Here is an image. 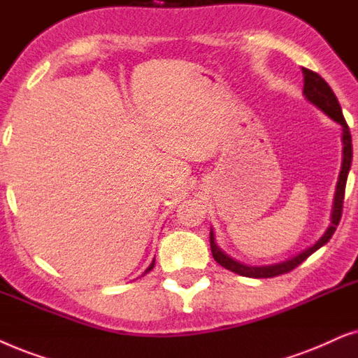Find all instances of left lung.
Wrapping results in <instances>:
<instances>
[{"mask_svg": "<svg viewBox=\"0 0 358 358\" xmlns=\"http://www.w3.org/2000/svg\"><path fill=\"white\" fill-rule=\"evenodd\" d=\"M303 76H304L303 94L308 98V101H311L314 106H317L322 113H326L329 117L334 119L336 122H339L342 126V144H344V149H342V166H341L339 180H337L334 203H332L331 224H329L326 232H324L322 237L316 242V244L308 247L306 250H303L301 254L292 257V259L280 262V264H273V265H245L242 264V262L231 259V257L224 254V252L217 247L216 239H214V232L211 229V232H209V242H211V252H213L214 260H216L221 266H224V268L234 271L237 275L249 276V278H273V276L288 273V271L296 268L299 264H303V262L306 260L309 255L314 254L317 249H321L324 244H327L329 239H331L332 234L336 232L337 226H339V221L342 216V206H344L347 175H349V170L352 165V136H350L349 126H347L344 119V114H342L341 104L337 101L334 92H332L331 87L326 83V80H324L321 75H317L316 71L308 70V69H303Z\"/></svg>", "mask_w": 358, "mask_h": 358, "instance_id": "1", "label": "left lung"}]
</instances>
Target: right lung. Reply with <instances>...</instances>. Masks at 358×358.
<instances>
[{"instance_id":"1","label":"right lung","mask_w":358,"mask_h":358,"mask_svg":"<svg viewBox=\"0 0 358 358\" xmlns=\"http://www.w3.org/2000/svg\"><path fill=\"white\" fill-rule=\"evenodd\" d=\"M154 265H155V259H154V260H152V264L149 265V268H147V270L144 271V275H145V273H149V271H150L152 268H154Z\"/></svg>"}]
</instances>
